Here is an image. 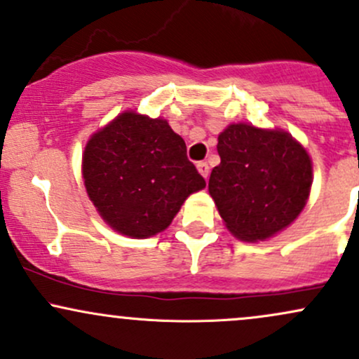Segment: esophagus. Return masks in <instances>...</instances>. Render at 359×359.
Returning a JSON list of instances; mask_svg holds the SVG:
<instances>
[{
	"label": "esophagus",
	"mask_w": 359,
	"mask_h": 359,
	"mask_svg": "<svg viewBox=\"0 0 359 359\" xmlns=\"http://www.w3.org/2000/svg\"><path fill=\"white\" fill-rule=\"evenodd\" d=\"M197 170L201 172V175H203L204 179H208V177H209V165H208V162H199V163H197Z\"/></svg>",
	"instance_id": "34e87169"
}]
</instances>
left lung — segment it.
Listing matches in <instances>:
<instances>
[{"label":"left lung","instance_id":"8db88e82","mask_svg":"<svg viewBox=\"0 0 359 359\" xmlns=\"http://www.w3.org/2000/svg\"><path fill=\"white\" fill-rule=\"evenodd\" d=\"M217 154L221 163L209 177V194L234 236L263 241L299 216L311 192L312 165L290 135L231 125L217 138Z\"/></svg>","mask_w":359,"mask_h":359}]
</instances>
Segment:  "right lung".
I'll use <instances>...</instances> for the list:
<instances>
[{
	"mask_svg": "<svg viewBox=\"0 0 359 359\" xmlns=\"http://www.w3.org/2000/svg\"><path fill=\"white\" fill-rule=\"evenodd\" d=\"M86 191L113 229L131 238L163 231L184 201L205 187L185 142L165 119L126 111L88 142Z\"/></svg>",
	"mask_w": 359,
	"mask_h": 359,
	"instance_id": "obj_1",
	"label": "right lung"
}]
</instances>
